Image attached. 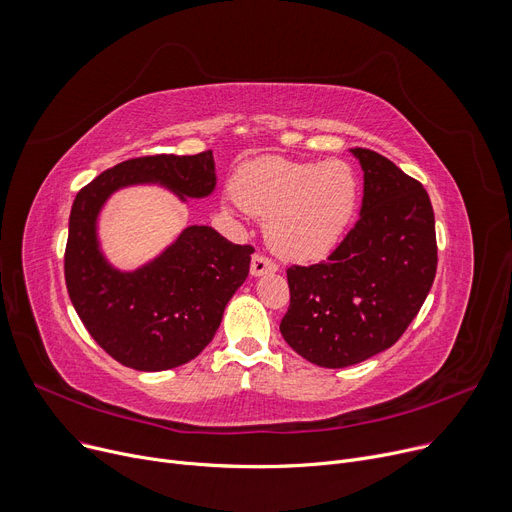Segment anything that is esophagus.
<instances>
[{
    "label": "esophagus",
    "instance_id": "obj_1",
    "mask_svg": "<svg viewBox=\"0 0 512 512\" xmlns=\"http://www.w3.org/2000/svg\"><path fill=\"white\" fill-rule=\"evenodd\" d=\"M276 270H278V265H276V261H272L270 257H265V255H261V253L253 255V259H251V274H253V276L272 274V272H276Z\"/></svg>",
    "mask_w": 512,
    "mask_h": 512
}]
</instances>
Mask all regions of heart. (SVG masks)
<instances>
[{
    "instance_id": "b5f03b06",
    "label": "heart",
    "mask_w": 512,
    "mask_h": 512,
    "mask_svg": "<svg viewBox=\"0 0 512 512\" xmlns=\"http://www.w3.org/2000/svg\"><path fill=\"white\" fill-rule=\"evenodd\" d=\"M232 192L244 211L268 221V238L280 255L318 259L337 247L353 221L360 180L345 161L261 157L238 169Z\"/></svg>"
}]
</instances>
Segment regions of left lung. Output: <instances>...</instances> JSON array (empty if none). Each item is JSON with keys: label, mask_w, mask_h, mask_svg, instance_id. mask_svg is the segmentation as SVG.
I'll use <instances>...</instances> for the list:
<instances>
[{"label": "left lung", "mask_w": 512, "mask_h": 512, "mask_svg": "<svg viewBox=\"0 0 512 512\" xmlns=\"http://www.w3.org/2000/svg\"><path fill=\"white\" fill-rule=\"evenodd\" d=\"M364 169L360 219L324 261L286 270L284 341L324 368L360 364L404 335L437 272L427 190L383 154L353 148Z\"/></svg>", "instance_id": "1"}]
</instances>
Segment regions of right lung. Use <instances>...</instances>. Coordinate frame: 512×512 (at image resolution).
<instances>
[{
	"instance_id": "right-lung-1",
	"label": "right lung",
	"mask_w": 512,
	"mask_h": 512,
	"mask_svg": "<svg viewBox=\"0 0 512 512\" xmlns=\"http://www.w3.org/2000/svg\"><path fill=\"white\" fill-rule=\"evenodd\" d=\"M213 152L129 159L83 186L71 209L64 278L92 339L119 364L159 372L194 360L213 339L236 288L247 280L251 244H232L209 226H190L136 272L110 265L96 238V219L115 190L159 182L180 198L215 188Z\"/></svg>"
}]
</instances>
